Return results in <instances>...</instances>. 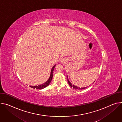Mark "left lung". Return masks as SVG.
<instances>
[{
    "label": "left lung",
    "mask_w": 122,
    "mask_h": 122,
    "mask_svg": "<svg viewBox=\"0 0 122 122\" xmlns=\"http://www.w3.org/2000/svg\"><path fill=\"white\" fill-rule=\"evenodd\" d=\"M67 80H68V83H69V85H70L71 87H73V88H74V89H76V90H83V89H85V88L86 87H81V88H80V87H77V86H74V85H72V84L69 81V79H68V76H67Z\"/></svg>",
    "instance_id": "left-lung-1"
}]
</instances>
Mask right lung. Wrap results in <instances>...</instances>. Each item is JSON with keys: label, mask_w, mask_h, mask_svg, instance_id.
<instances>
[{"label": "right lung", "mask_w": 122, "mask_h": 122, "mask_svg": "<svg viewBox=\"0 0 122 122\" xmlns=\"http://www.w3.org/2000/svg\"><path fill=\"white\" fill-rule=\"evenodd\" d=\"M55 65H54L53 67H52V68L51 69V75H50V78L49 79H48V80L44 84H42V85H39V86H30V87H31V88H36V89H39V90H41V89H43V88L46 87V86H47L50 83H51V80H52V77H53V70L55 68Z\"/></svg>", "instance_id": "add662e5"}]
</instances>
